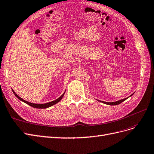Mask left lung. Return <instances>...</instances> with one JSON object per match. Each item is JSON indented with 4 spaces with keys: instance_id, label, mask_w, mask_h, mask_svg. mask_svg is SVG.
Listing matches in <instances>:
<instances>
[{
    "instance_id": "left-lung-1",
    "label": "left lung",
    "mask_w": 154,
    "mask_h": 154,
    "mask_svg": "<svg viewBox=\"0 0 154 154\" xmlns=\"http://www.w3.org/2000/svg\"><path fill=\"white\" fill-rule=\"evenodd\" d=\"M128 98H124V99H122V100H118V101H116V102H102L106 104H107V105H111V106H115V105H118V104H120V103H122V102L125 101L126 99H127ZM101 102V101H100Z\"/></svg>"
}]
</instances>
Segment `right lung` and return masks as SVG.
I'll list each match as a JSON object with an SVG mask.
<instances>
[{
	"label": "right lung",
	"mask_w": 154,
	"mask_h": 154,
	"mask_svg": "<svg viewBox=\"0 0 154 154\" xmlns=\"http://www.w3.org/2000/svg\"><path fill=\"white\" fill-rule=\"evenodd\" d=\"M13 93L14 94V95H15V96H16V97L19 99V100H20L23 101V102L26 103L27 104H28V105L31 106H32V107H34V108H38V109H45V108L49 107H51V106H52L54 105V104L57 103V102H59V101H60V100H61V98H63V97L64 96V93L60 97H59V98H57V99H56V100H54V101H52V102H48V103H46L38 104V103H30V102H27V101H26V100H23V99H22V98H20V97L18 95H17V94H16V93L14 92L13 90Z\"/></svg>",
	"instance_id": "right-lung-1"
}]
</instances>
